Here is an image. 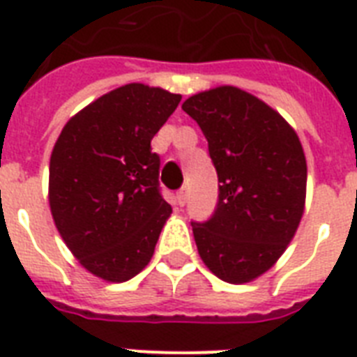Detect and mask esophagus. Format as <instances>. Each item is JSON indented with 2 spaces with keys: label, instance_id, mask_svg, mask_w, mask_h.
Listing matches in <instances>:
<instances>
[{
  "label": "esophagus",
  "instance_id": "1",
  "mask_svg": "<svg viewBox=\"0 0 357 357\" xmlns=\"http://www.w3.org/2000/svg\"><path fill=\"white\" fill-rule=\"evenodd\" d=\"M186 201H188V193H186V190L182 188L181 192H176V204H178V206H184V204H186Z\"/></svg>",
  "mask_w": 357,
  "mask_h": 357
}]
</instances>
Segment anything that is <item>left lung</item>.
I'll return each mask as SVG.
<instances>
[{"label":"left lung","instance_id":"left-lung-1","mask_svg":"<svg viewBox=\"0 0 357 357\" xmlns=\"http://www.w3.org/2000/svg\"><path fill=\"white\" fill-rule=\"evenodd\" d=\"M208 142L219 202L192 223L199 256L228 284L273 267L295 238L306 206L307 165L295 129L267 102L236 86H215L182 102Z\"/></svg>","mask_w":357,"mask_h":357}]
</instances>
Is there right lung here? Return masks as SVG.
<instances>
[{"label": "right lung", "mask_w": 357, "mask_h": 357, "mask_svg": "<svg viewBox=\"0 0 357 357\" xmlns=\"http://www.w3.org/2000/svg\"><path fill=\"white\" fill-rule=\"evenodd\" d=\"M182 96L130 82L68 119L51 151L50 208L66 247L107 282L149 264L171 206L158 192L151 139Z\"/></svg>", "instance_id": "right-lung-1"}]
</instances>
